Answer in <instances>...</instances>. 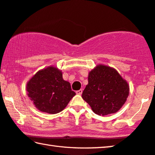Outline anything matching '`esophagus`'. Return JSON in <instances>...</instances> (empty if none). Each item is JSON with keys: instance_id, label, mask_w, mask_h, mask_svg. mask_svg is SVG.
<instances>
[{"instance_id": "1", "label": "esophagus", "mask_w": 155, "mask_h": 155, "mask_svg": "<svg viewBox=\"0 0 155 155\" xmlns=\"http://www.w3.org/2000/svg\"><path fill=\"white\" fill-rule=\"evenodd\" d=\"M82 93H83L82 89H79V90H78V91H76V94H77V95H81L82 94Z\"/></svg>"}]
</instances>
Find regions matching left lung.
<instances>
[{
    "label": "left lung",
    "instance_id": "1",
    "mask_svg": "<svg viewBox=\"0 0 155 155\" xmlns=\"http://www.w3.org/2000/svg\"><path fill=\"white\" fill-rule=\"evenodd\" d=\"M129 91L128 83L116 70L99 65L89 73L88 85L82 97L95 114L105 116L121 108L128 97Z\"/></svg>",
    "mask_w": 155,
    "mask_h": 155
}]
</instances>
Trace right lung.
Returning <instances> with one entry per match:
<instances>
[{
    "instance_id": "add662e5",
    "label": "right lung",
    "mask_w": 155,
    "mask_h": 155,
    "mask_svg": "<svg viewBox=\"0 0 155 155\" xmlns=\"http://www.w3.org/2000/svg\"><path fill=\"white\" fill-rule=\"evenodd\" d=\"M26 91L36 108L49 114L63 110L76 95L60 70L53 66L36 73L28 83Z\"/></svg>"
}]
</instances>
